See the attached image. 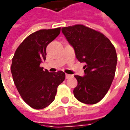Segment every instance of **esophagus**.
<instances>
[{
  "label": "esophagus",
  "mask_w": 130,
  "mask_h": 130,
  "mask_svg": "<svg viewBox=\"0 0 130 130\" xmlns=\"http://www.w3.org/2000/svg\"><path fill=\"white\" fill-rule=\"evenodd\" d=\"M65 77H66V79H68V78H70V77H72V75H69V74H66V75H65Z\"/></svg>",
  "instance_id": "34e87169"
}]
</instances>
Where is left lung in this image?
<instances>
[{
    "label": "left lung",
    "mask_w": 130,
    "mask_h": 130,
    "mask_svg": "<svg viewBox=\"0 0 130 130\" xmlns=\"http://www.w3.org/2000/svg\"><path fill=\"white\" fill-rule=\"evenodd\" d=\"M62 32L73 47L77 59L86 63L85 75H75L77 85L74 96L85 104H96L105 96L115 77V48L105 35L83 25L64 27Z\"/></svg>",
    "instance_id": "obj_1"
}]
</instances>
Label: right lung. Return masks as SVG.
<instances>
[{
	"label": "right lung",
	"mask_w": 130,
	"mask_h": 130,
	"mask_svg": "<svg viewBox=\"0 0 130 130\" xmlns=\"http://www.w3.org/2000/svg\"><path fill=\"white\" fill-rule=\"evenodd\" d=\"M60 32V28L43 29L32 33L15 50L10 67L14 83L21 98L35 109L53 102L65 72H49L40 64L46 59V47Z\"/></svg>",
	"instance_id": "obj_1"
}]
</instances>
